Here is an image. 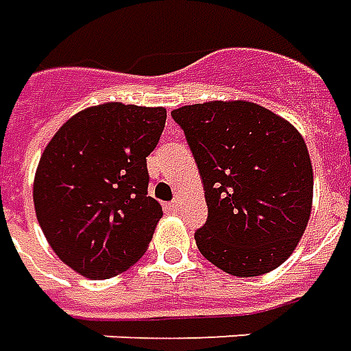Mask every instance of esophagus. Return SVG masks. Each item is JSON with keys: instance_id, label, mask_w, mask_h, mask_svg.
<instances>
[{"instance_id": "1", "label": "esophagus", "mask_w": 351, "mask_h": 351, "mask_svg": "<svg viewBox=\"0 0 351 351\" xmlns=\"http://www.w3.org/2000/svg\"><path fill=\"white\" fill-rule=\"evenodd\" d=\"M168 208H170L171 211H178L180 210V200H171V202L168 204Z\"/></svg>"}]
</instances>
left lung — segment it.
<instances>
[{
  "label": "left lung",
  "instance_id": "left-lung-1",
  "mask_svg": "<svg viewBox=\"0 0 351 351\" xmlns=\"http://www.w3.org/2000/svg\"><path fill=\"white\" fill-rule=\"evenodd\" d=\"M202 176L208 221L198 250L227 274L282 265L310 219L314 173L306 143L285 119L251 101H206L171 111Z\"/></svg>",
  "mask_w": 351,
  "mask_h": 351
}]
</instances>
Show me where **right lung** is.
Masks as SVG:
<instances>
[{
	"label": "right lung",
	"mask_w": 351,
	"mask_h": 351,
	"mask_svg": "<svg viewBox=\"0 0 351 351\" xmlns=\"http://www.w3.org/2000/svg\"><path fill=\"white\" fill-rule=\"evenodd\" d=\"M164 108L104 104L62 124L45 147L34 206L45 238L68 267L108 280L141 259L162 208L147 195V156Z\"/></svg>",
	"instance_id": "obj_1"
}]
</instances>
